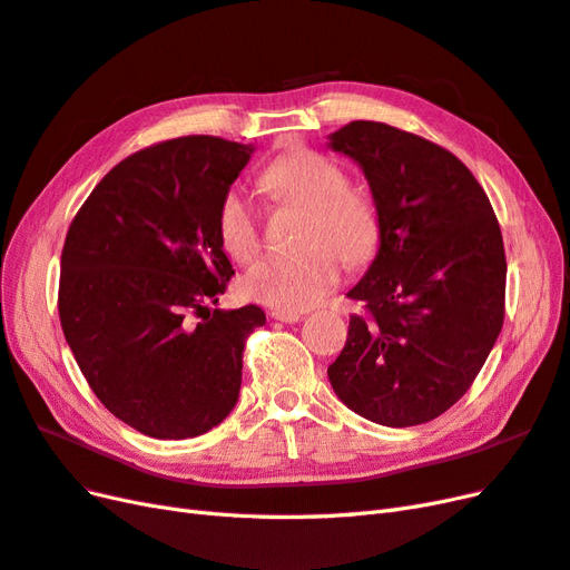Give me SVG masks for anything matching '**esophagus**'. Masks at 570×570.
Masks as SVG:
<instances>
[{"mask_svg":"<svg viewBox=\"0 0 570 570\" xmlns=\"http://www.w3.org/2000/svg\"><path fill=\"white\" fill-rule=\"evenodd\" d=\"M271 318L283 321V323H297V321H302V312H281V308H273Z\"/></svg>","mask_w":570,"mask_h":570,"instance_id":"34e87169","label":"esophagus"}]
</instances>
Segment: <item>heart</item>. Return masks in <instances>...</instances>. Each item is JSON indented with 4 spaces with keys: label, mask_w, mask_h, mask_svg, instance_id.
Instances as JSON below:
<instances>
[{
    "label": "heart",
    "mask_w": 570,
    "mask_h": 570,
    "mask_svg": "<svg viewBox=\"0 0 570 570\" xmlns=\"http://www.w3.org/2000/svg\"><path fill=\"white\" fill-rule=\"evenodd\" d=\"M262 185L275 202L306 209L297 237L302 252L262 258L243 278V292L281 312H304L337 287L340 258L352 268L371 262L383 235L381 209L371 189L350 183L342 164L308 147L271 161ZM216 230L237 262H252L262 249V212L245 187L235 185L220 197Z\"/></svg>",
    "instance_id": "heart-1"
}]
</instances>
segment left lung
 Wrapping results in <instances>:
<instances>
[{"mask_svg":"<svg viewBox=\"0 0 570 570\" xmlns=\"http://www.w3.org/2000/svg\"><path fill=\"white\" fill-rule=\"evenodd\" d=\"M331 147L364 168L383 235L327 377L373 423H428L471 390L504 325L499 220L465 164L421 135L352 120Z\"/></svg>","mask_w":570,"mask_h":570,"instance_id":"left-lung-1","label":"left lung"}]
</instances>
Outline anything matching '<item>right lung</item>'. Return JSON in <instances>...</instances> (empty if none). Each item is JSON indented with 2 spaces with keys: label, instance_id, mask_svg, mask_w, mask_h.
I'll return each mask as SVG.
<instances>
[{
  "label": "right lung",
  "instance_id": "add662e5",
  "mask_svg": "<svg viewBox=\"0 0 570 570\" xmlns=\"http://www.w3.org/2000/svg\"><path fill=\"white\" fill-rule=\"evenodd\" d=\"M249 147L187 135L130 154L66 233L59 318L85 381L116 419L197 438L233 411L262 308H216L235 275L216 230Z\"/></svg>",
  "mask_w": 570,
  "mask_h": 570
}]
</instances>
